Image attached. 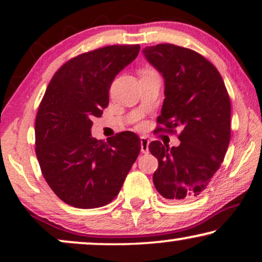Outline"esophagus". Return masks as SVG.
<instances>
[{
    "instance_id": "1",
    "label": "esophagus",
    "mask_w": 262,
    "mask_h": 262,
    "mask_svg": "<svg viewBox=\"0 0 262 262\" xmlns=\"http://www.w3.org/2000/svg\"><path fill=\"white\" fill-rule=\"evenodd\" d=\"M149 139L146 137H142L141 138V151L143 154L149 152Z\"/></svg>"
}]
</instances>
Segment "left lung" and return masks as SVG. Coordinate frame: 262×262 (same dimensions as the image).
Masks as SVG:
<instances>
[{
	"label": "left lung",
	"mask_w": 262,
	"mask_h": 262,
	"mask_svg": "<svg viewBox=\"0 0 262 262\" xmlns=\"http://www.w3.org/2000/svg\"><path fill=\"white\" fill-rule=\"evenodd\" d=\"M145 58L164 78V101L157 131L175 132L180 145L159 141L149 150L159 160L154 185L163 198L198 196L220 169L230 142V99L221 74L205 57L173 44L146 46Z\"/></svg>",
	"instance_id": "left-lung-1"
}]
</instances>
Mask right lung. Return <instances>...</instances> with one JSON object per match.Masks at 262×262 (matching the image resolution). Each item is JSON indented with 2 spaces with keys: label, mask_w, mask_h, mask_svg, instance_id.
Wrapping results in <instances>:
<instances>
[{
  "label": "right lung",
  "mask_w": 262,
  "mask_h": 262,
  "mask_svg": "<svg viewBox=\"0 0 262 262\" xmlns=\"http://www.w3.org/2000/svg\"><path fill=\"white\" fill-rule=\"evenodd\" d=\"M139 45H111L64 63L46 88L35 118V155L55 194L78 209L112 202L141 151L131 131L107 142L92 137V119L108 106L114 77L138 56Z\"/></svg>",
  "instance_id": "right-lung-1"
}]
</instances>
